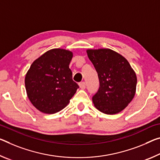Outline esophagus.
Segmentation results:
<instances>
[{"label":"esophagus","mask_w":160,"mask_h":160,"mask_svg":"<svg viewBox=\"0 0 160 160\" xmlns=\"http://www.w3.org/2000/svg\"><path fill=\"white\" fill-rule=\"evenodd\" d=\"M79 86H80V88H81V89L84 90V89H85V88H86V83L85 82H81L79 83Z\"/></svg>","instance_id":"esophagus-1"}]
</instances>
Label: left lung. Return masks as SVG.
Wrapping results in <instances>:
<instances>
[{
    "label": "left lung",
    "mask_w": 160,
    "mask_h": 160,
    "mask_svg": "<svg viewBox=\"0 0 160 160\" xmlns=\"http://www.w3.org/2000/svg\"><path fill=\"white\" fill-rule=\"evenodd\" d=\"M87 53L100 81V88L92 97L95 107L108 115L121 112L135 95V71L122 55L112 50H88Z\"/></svg>",
    "instance_id": "8db88e82"
}]
</instances>
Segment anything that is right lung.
I'll return each mask as SVG.
<instances>
[{
    "label": "right lung",
    "mask_w": 160,
    "mask_h": 160,
    "mask_svg": "<svg viewBox=\"0 0 160 160\" xmlns=\"http://www.w3.org/2000/svg\"><path fill=\"white\" fill-rule=\"evenodd\" d=\"M72 52L60 48L45 52L30 65L25 78L31 103L40 112L54 114L66 107L79 86L69 68Z\"/></svg>",
    "instance_id": "right-lung-1"
}]
</instances>
